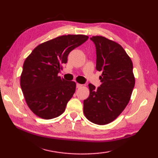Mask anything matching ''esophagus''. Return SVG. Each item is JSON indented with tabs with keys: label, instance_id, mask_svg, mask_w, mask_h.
Listing matches in <instances>:
<instances>
[{
	"label": "esophagus",
	"instance_id": "1",
	"mask_svg": "<svg viewBox=\"0 0 158 158\" xmlns=\"http://www.w3.org/2000/svg\"><path fill=\"white\" fill-rule=\"evenodd\" d=\"M82 85H83L82 84H79V83H77V89H79V88H81Z\"/></svg>",
	"mask_w": 158,
	"mask_h": 158
}]
</instances>
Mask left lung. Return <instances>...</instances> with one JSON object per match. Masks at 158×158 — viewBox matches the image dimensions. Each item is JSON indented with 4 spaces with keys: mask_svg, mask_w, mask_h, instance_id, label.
Wrapping results in <instances>:
<instances>
[{
    "mask_svg": "<svg viewBox=\"0 0 158 158\" xmlns=\"http://www.w3.org/2000/svg\"><path fill=\"white\" fill-rule=\"evenodd\" d=\"M96 49V69L102 72L101 85L89 84L90 95L84 100V113L90 122L106 125L126 107L135 87L131 58L121 45L102 36H93Z\"/></svg>",
    "mask_w": 158,
    "mask_h": 158,
    "instance_id": "obj_1",
    "label": "left lung"
}]
</instances>
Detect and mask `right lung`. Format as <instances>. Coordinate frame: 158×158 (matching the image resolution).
I'll return each instance as SVG.
<instances>
[{"instance_id": "right-lung-1", "label": "right lung", "mask_w": 158, "mask_h": 158, "mask_svg": "<svg viewBox=\"0 0 158 158\" xmlns=\"http://www.w3.org/2000/svg\"><path fill=\"white\" fill-rule=\"evenodd\" d=\"M89 39L84 35H68L39 44L26 58L20 85L26 104L43 119L59 116L65 110L76 89V83L58 74L68 62L71 51Z\"/></svg>"}]
</instances>
